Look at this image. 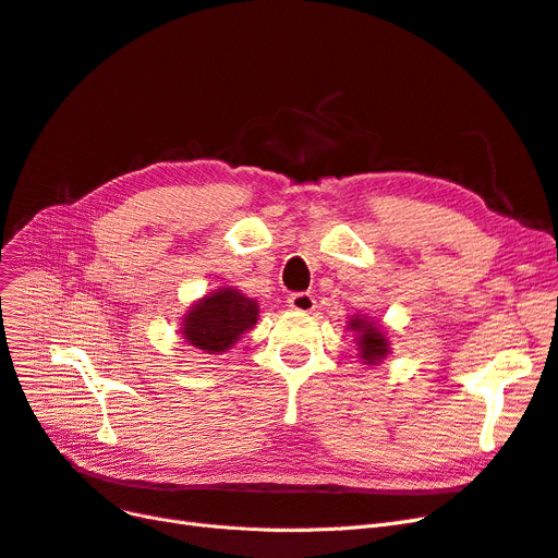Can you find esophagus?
Returning <instances> with one entry per match:
<instances>
[{
    "label": "esophagus",
    "instance_id": "obj_1",
    "mask_svg": "<svg viewBox=\"0 0 558 558\" xmlns=\"http://www.w3.org/2000/svg\"><path fill=\"white\" fill-rule=\"evenodd\" d=\"M288 306L300 314H312L316 310V300L312 293H293L288 298Z\"/></svg>",
    "mask_w": 558,
    "mask_h": 558
}]
</instances>
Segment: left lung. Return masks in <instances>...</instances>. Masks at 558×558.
<instances>
[{"instance_id":"1","label":"left lung","mask_w":558,"mask_h":558,"mask_svg":"<svg viewBox=\"0 0 558 558\" xmlns=\"http://www.w3.org/2000/svg\"><path fill=\"white\" fill-rule=\"evenodd\" d=\"M349 330L355 332L357 351L364 364H378L390 355V341L386 332L369 316H353L349 320Z\"/></svg>"}]
</instances>
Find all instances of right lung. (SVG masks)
Wrapping results in <instances>:
<instances>
[{"label":"right lung","mask_w":558,"mask_h":558,"mask_svg":"<svg viewBox=\"0 0 558 558\" xmlns=\"http://www.w3.org/2000/svg\"><path fill=\"white\" fill-rule=\"evenodd\" d=\"M258 320V302L233 286L201 298L182 318L184 339L207 355L228 351Z\"/></svg>","instance_id":"add662e5"}]
</instances>
